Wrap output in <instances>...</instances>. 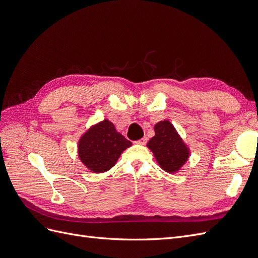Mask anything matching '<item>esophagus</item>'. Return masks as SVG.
<instances>
[{"label": "esophagus", "mask_w": 258, "mask_h": 258, "mask_svg": "<svg viewBox=\"0 0 258 258\" xmlns=\"http://www.w3.org/2000/svg\"><path fill=\"white\" fill-rule=\"evenodd\" d=\"M146 142H147V138L146 137H144L141 140H139V141H137L138 144H141V145H144Z\"/></svg>", "instance_id": "obj_1"}]
</instances>
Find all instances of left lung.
<instances>
[{"label":"left lung","mask_w":258,"mask_h":258,"mask_svg":"<svg viewBox=\"0 0 258 258\" xmlns=\"http://www.w3.org/2000/svg\"><path fill=\"white\" fill-rule=\"evenodd\" d=\"M154 130L155 136L148 141L147 147L163 171L178 172L189 158V147L168 119L156 123Z\"/></svg>","instance_id":"1"}]
</instances>
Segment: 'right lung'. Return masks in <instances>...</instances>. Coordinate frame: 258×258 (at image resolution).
Wrapping results in <instances>:
<instances>
[{"instance_id": "1", "label": "right lung", "mask_w": 258, "mask_h": 258, "mask_svg": "<svg viewBox=\"0 0 258 258\" xmlns=\"http://www.w3.org/2000/svg\"><path fill=\"white\" fill-rule=\"evenodd\" d=\"M131 145L112 121L104 119L84 132L77 144V154L91 172L103 173L115 166L121 153Z\"/></svg>"}]
</instances>
